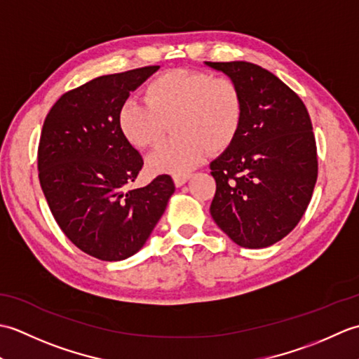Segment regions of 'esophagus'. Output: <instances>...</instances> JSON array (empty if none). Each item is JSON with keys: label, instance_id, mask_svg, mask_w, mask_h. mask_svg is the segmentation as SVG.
<instances>
[{"label": "esophagus", "instance_id": "obj_1", "mask_svg": "<svg viewBox=\"0 0 359 359\" xmlns=\"http://www.w3.org/2000/svg\"><path fill=\"white\" fill-rule=\"evenodd\" d=\"M172 179H174V184H175V187H182V185H185L187 182H188V179H189V174H175Z\"/></svg>", "mask_w": 359, "mask_h": 359}]
</instances>
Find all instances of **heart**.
I'll return each mask as SVG.
<instances>
[{"instance_id": "b5f03b06", "label": "heart", "mask_w": 359, "mask_h": 359, "mask_svg": "<svg viewBox=\"0 0 359 359\" xmlns=\"http://www.w3.org/2000/svg\"><path fill=\"white\" fill-rule=\"evenodd\" d=\"M143 98L144 102L129 98L118 111V128L125 139L147 149L163 139L168 123L177 134L149 156L148 168L154 174L188 172L208 149H225L239 131L242 95L228 77L172 69L152 79Z\"/></svg>"}]
</instances>
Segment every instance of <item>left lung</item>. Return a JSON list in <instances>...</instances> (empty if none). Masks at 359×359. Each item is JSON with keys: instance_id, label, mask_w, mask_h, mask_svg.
Returning <instances> with one entry per match:
<instances>
[{"instance_id": "8db88e82", "label": "left lung", "mask_w": 359, "mask_h": 359, "mask_svg": "<svg viewBox=\"0 0 359 359\" xmlns=\"http://www.w3.org/2000/svg\"><path fill=\"white\" fill-rule=\"evenodd\" d=\"M205 65L238 85L243 112L234 140L210 163V212L234 243L265 248L293 230L318 179L316 142L306 104L285 83L247 62Z\"/></svg>"}]
</instances>
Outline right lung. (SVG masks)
<instances>
[{
	"label": "right lung",
	"mask_w": 359,
	"mask_h": 359,
	"mask_svg": "<svg viewBox=\"0 0 359 359\" xmlns=\"http://www.w3.org/2000/svg\"><path fill=\"white\" fill-rule=\"evenodd\" d=\"M158 67L90 80L60 97L44 120L38 147L44 197L66 238L100 261L135 255L175 189L168 174L129 189L143 158L118 128V111L129 93Z\"/></svg>",
	"instance_id": "right-lung-1"
}]
</instances>
